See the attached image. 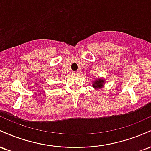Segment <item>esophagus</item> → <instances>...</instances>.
I'll use <instances>...</instances> for the list:
<instances>
[{"label": "esophagus", "mask_w": 151, "mask_h": 151, "mask_svg": "<svg viewBox=\"0 0 151 151\" xmlns=\"http://www.w3.org/2000/svg\"><path fill=\"white\" fill-rule=\"evenodd\" d=\"M72 74H74V75H77L79 74V72L78 71H74V72H72Z\"/></svg>", "instance_id": "1"}]
</instances>
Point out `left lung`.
Masks as SVG:
<instances>
[{"instance_id": "1", "label": "left lung", "mask_w": 151, "mask_h": 151, "mask_svg": "<svg viewBox=\"0 0 151 151\" xmlns=\"http://www.w3.org/2000/svg\"><path fill=\"white\" fill-rule=\"evenodd\" d=\"M104 83V79H97V80L93 84V87L96 88V89H101V87H103Z\"/></svg>"}]
</instances>
